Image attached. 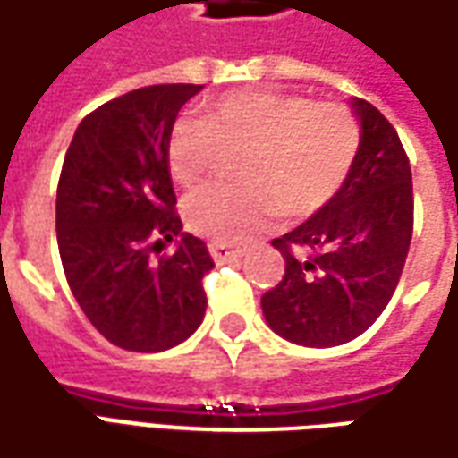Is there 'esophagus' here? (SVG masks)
Listing matches in <instances>:
<instances>
[{"mask_svg":"<svg viewBox=\"0 0 458 458\" xmlns=\"http://www.w3.org/2000/svg\"><path fill=\"white\" fill-rule=\"evenodd\" d=\"M210 248V255H213V260L216 262H228V260H235L242 255V248H235V245H225V242H210L208 245Z\"/></svg>","mask_w":458,"mask_h":458,"instance_id":"esophagus-1","label":"esophagus"}]
</instances>
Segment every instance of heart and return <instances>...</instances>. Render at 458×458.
Returning <instances> with one entry per match:
<instances>
[{
    "label": "heart",
    "mask_w": 458,
    "mask_h": 458,
    "mask_svg": "<svg viewBox=\"0 0 458 458\" xmlns=\"http://www.w3.org/2000/svg\"><path fill=\"white\" fill-rule=\"evenodd\" d=\"M362 131L337 101L277 91H238L213 101L206 116H183L168 133V171L198 185L240 153V185H206L185 200L188 228L235 242L275 216L310 218L340 193L357 163Z\"/></svg>",
    "instance_id": "b5f03b06"
}]
</instances>
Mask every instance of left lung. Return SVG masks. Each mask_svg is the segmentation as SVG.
<instances>
[{
  "label": "left lung",
  "instance_id": "1",
  "mask_svg": "<svg viewBox=\"0 0 458 458\" xmlns=\"http://www.w3.org/2000/svg\"><path fill=\"white\" fill-rule=\"evenodd\" d=\"M362 143L335 200L275 238L283 280L262 295L273 332L302 347L360 337L385 312L404 270L411 230V168L394 126L377 108L352 101Z\"/></svg>",
  "mask_w": 458,
  "mask_h": 458
}]
</instances>
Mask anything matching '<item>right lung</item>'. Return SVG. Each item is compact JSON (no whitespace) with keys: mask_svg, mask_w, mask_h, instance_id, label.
Returning <instances> with one entry per match:
<instances>
[{"mask_svg":"<svg viewBox=\"0 0 458 458\" xmlns=\"http://www.w3.org/2000/svg\"><path fill=\"white\" fill-rule=\"evenodd\" d=\"M198 84L118 96L79 123L56 188V240L79 307L111 344L161 352L203 322L206 242L183 230L165 158L175 116ZM178 234L174 253L162 245Z\"/></svg>","mask_w":458,"mask_h":458,"instance_id":"1","label":"right lung"}]
</instances>
